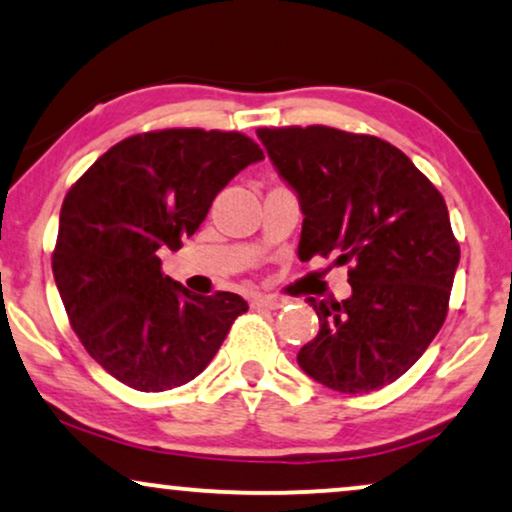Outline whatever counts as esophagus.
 <instances>
[{
  "label": "esophagus",
  "mask_w": 512,
  "mask_h": 512,
  "mask_svg": "<svg viewBox=\"0 0 512 512\" xmlns=\"http://www.w3.org/2000/svg\"><path fill=\"white\" fill-rule=\"evenodd\" d=\"M251 305L254 308H263V310H280L284 305V298L277 296H254L251 298Z\"/></svg>",
  "instance_id": "34e87169"
}]
</instances>
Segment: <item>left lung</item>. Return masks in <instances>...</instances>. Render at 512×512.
<instances>
[{"label": "left lung", "mask_w": 512, "mask_h": 512, "mask_svg": "<svg viewBox=\"0 0 512 512\" xmlns=\"http://www.w3.org/2000/svg\"><path fill=\"white\" fill-rule=\"evenodd\" d=\"M303 211L298 258L336 256L353 287L313 305L320 331L298 367L338 393L393 383L442 329L461 249L444 197L388 141L331 126L258 129Z\"/></svg>", "instance_id": "left-lung-1"}]
</instances>
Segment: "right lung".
<instances>
[{"label": "right lung", "mask_w": 512, "mask_h": 512, "mask_svg": "<svg viewBox=\"0 0 512 512\" xmlns=\"http://www.w3.org/2000/svg\"><path fill=\"white\" fill-rule=\"evenodd\" d=\"M240 131L162 129L124 138L63 199L51 265L65 313L94 360L141 393H162L214 360L242 296L190 294L162 272L232 178L261 162Z\"/></svg>", "instance_id": "right-lung-1"}]
</instances>
